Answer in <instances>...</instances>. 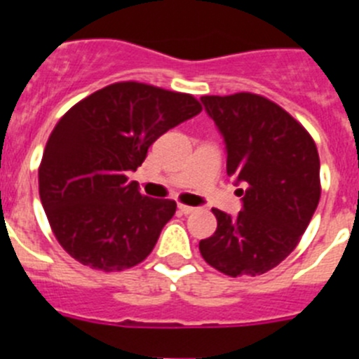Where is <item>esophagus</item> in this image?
I'll list each match as a JSON object with an SVG mask.
<instances>
[{"instance_id": "1", "label": "esophagus", "mask_w": 359, "mask_h": 359, "mask_svg": "<svg viewBox=\"0 0 359 359\" xmlns=\"http://www.w3.org/2000/svg\"><path fill=\"white\" fill-rule=\"evenodd\" d=\"M177 208H180V212H182V214H192V212H196V208L189 207V205H177Z\"/></svg>"}]
</instances>
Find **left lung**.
Returning <instances> with one entry per match:
<instances>
[{
	"instance_id": "1",
	"label": "left lung",
	"mask_w": 359,
	"mask_h": 359,
	"mask_svg": "<svg viewBox=\"0 0 359 359\" xmlns=\"http://www.w3.org/2000/svg\"><path fill=\"white\" fill-rule=\"evenodd\" d=\"M201 102L226 144V174L244 183L237 217L212 208L217 230L199 241L203 259L230 277L262 275L300 243L320 201L315 140L266 97L205 95Z\"/></svg>"
}]
</instances>
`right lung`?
Wrapping results in <instances>:
<instances>
[{"label": "right lung", "mask_w": 359, "mask_h": 359, "mask_svg": "<svg viewBox=\"0 0 359 359\" xmlns=\"http://www.w3.org/2000/svg\"><path fill=\"white\" fill-rule=\"evenodd\" d=\"M198 113L192 95L129 81L95 91L57 122L39 165V196L75 261L122 271L152 252L176 201L142 196L128 172L163 133Z\"/></svg>", "instance_id": "add662e5"}]
</instances>
